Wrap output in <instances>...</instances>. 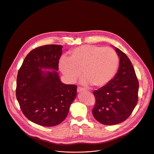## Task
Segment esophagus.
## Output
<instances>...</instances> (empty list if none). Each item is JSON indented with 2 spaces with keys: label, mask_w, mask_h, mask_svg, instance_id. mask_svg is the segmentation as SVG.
<instances>
[{
  "label": "esophagus",
  "mask_w": 154,
  "mask_h": 154,
  "mask_svg": "<svg viewBox=\"0 0 154 154\" xmlns=\"http://www.w3.org/2000/svg\"><path fill=\"white\" fill-rule=\"evenodd\" d=\"M86 91V89L83 88L79 87V86L77 88V92L78 93H80V92H82V91Z\"/></svg>",
  "instance_id": "34e87169"
}]
</instances>
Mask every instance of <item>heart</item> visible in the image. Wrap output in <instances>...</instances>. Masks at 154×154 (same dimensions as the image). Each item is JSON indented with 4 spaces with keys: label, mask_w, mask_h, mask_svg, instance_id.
<instances>
[{
    "label": "heart",
    "mask_w": 154,
    "mask_h": 154,
    "mask_svg": "<svg viewBox=\"0 0 154 154\" xmlns=\"http://www.w3.org/2000/svg\"><path fill=\"white\" fill-rule=\"evenodd\" d=\"M119 58L110 48L83 45L69 52L68 58L63 56L58 64L62 74L67 80L74 82L81 75L85 85L102 87L109 82L118 68Z\"/></svg>",
    "instance_id": "obj_1"
}]
</instances>
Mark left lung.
Segmentation results:
<instances>
[{
	"label": "left lung",
	"instance_id": "left-lung-1",
	"mask_svg": "<svg viewBox=\"0 0 154 154\" xmlns=\"http://www.w3.org/2000/svg\"><path fill=\"white\" fill-rule=\"evenodd\" d=\"M119 66L114 78L106 85L93 91L96 103L94 118L105 125H115L125 121L138 102L139 83L134 66L128 57L115 47Z\"/></svg>",
	"mask_w": 154,
	"mask_h": 154
}]
</instances>
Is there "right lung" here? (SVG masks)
Instances as JSON below:
<instances>
[{
	"instance_id": "1",
	"label": "right lung",
	"mask_w": 154,
	"mask_h": 154,
	"mask_svg": "<svg viewBox=\"0 0 154 154\" xmlns=\"http://www.w3.org/2000/svg\"><path fill=\"white\" fill-rule=\"evenodd\" d=\"M62 48L51 45L32 50L18 71L16 99L25 116L39 125L62 122L77 96V86L62 83L57 71Z\"/></svg>"
}]
</instances>
